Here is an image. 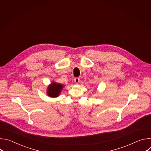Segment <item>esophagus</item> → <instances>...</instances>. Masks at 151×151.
Returning <instances> with one entry per match:
<instances>
[{"label":"esophagus","instance_id":"esophagus-1","mask_svg":"<svg viewBox=\"0 0 151 151\" xmlns=\"http://www.w3.org/2000/svg\"><path fill=\"white\" fill-rule=\"evenodd\" d=\"M74 81H75V82L76 84H78V83L79 82V81H80V78H75L74 79Z\"/></svg>","mask_w":151,"mask_h":151}]
</instances>
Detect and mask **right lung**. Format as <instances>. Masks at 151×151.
I'll list each match as a JSON object with an SVG mask.
<instances>
[{
	"label": "right lung",
	"mask_w": 151,
	"mask_h": 151,
	"mask_svg": "<svg viewBox=\"0 0 151 151\" xmlns=\"http://www.w3.org/2000/svg\"><path fill=\"white\" fill-rule=\"evenodd\" d=\"M63 87V85L55 82H52L48 86L47 90V94L51 97H57L60 95L61 91L62 90Z\"/></svg>",
	"instance_id": "add662e5"
}]
</instances>
